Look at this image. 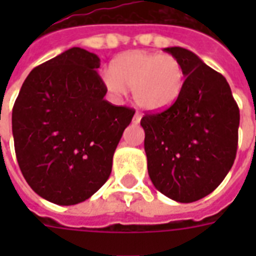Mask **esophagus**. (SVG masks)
<instances>
[{
  "label": "esophagus",
  "instance_id": "esophagus-1",
  "mask_svg": "<svg viewBox=\"0 0 256 256\" xmlns=\"http://www.w3.org/2000/svg\"><path fill=\"white\" fill-rule=\"evenodd\" d=\"M140 118H142V116H140V112H136V114H134V118H132V124H140Z\"/></svg>",
  "mask_w": 256,
  "mask_h": 256
}]
</instances>
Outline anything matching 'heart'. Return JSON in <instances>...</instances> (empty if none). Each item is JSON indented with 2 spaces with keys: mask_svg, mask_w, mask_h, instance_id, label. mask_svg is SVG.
<instances>
[{
  "mask_svg": "<svg viewBox=\"0 0 256 256\" xmlns=\"http://www.w3.org/2000/svg\"><path fill=\"white\" fill-rule=\"evenodd\" d=\"M104 81L108 90L122 94L132 90L136 104L148 112H164L176 102L186 81L178 58L170 54L128 52L112 62Z\"/></svg>",
  "mask_w": 256,
  "mask_h": 256,
  "instance_id": "b5f03b06",
  "label": "heart"
}]
</instances>
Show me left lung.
I'll use <instances>...</instances> for the list:
<instances>
[{"mask_svg":"<svg viewBox=\"0 0 256 256\" xmlns=\"http://www.w3.org/2000/svg\"><path fill=\"white\" fill-rule=\"evenodd\" d=\"M164 52L178 58L186 81L172 106L140 120L148 170L156 190L190 203L212 192L232 168L239 108L226 78L198 56L183 48Z\"/></svg>","mask_w":256,"mask_h":256,"instance_id":"8db88e82","label":"left lung"}]
</instances>
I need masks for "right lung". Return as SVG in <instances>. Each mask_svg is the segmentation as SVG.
I'll return each instance as SVG.
<instances>
[{
  "label": "right lung",
  "instance_id": "add662e5",
  "mask_svg": "<svg viewBox=\"0 0 256 256\" xmlns=\"http://www.w3.org/2000/svg\"><path fill=\"white\" fill-rule=\"evenodd\" d=\"M94 53L72 48L34 68L12 114L18 166L29 186L61 206L88 199L110 176L136 110L104 100Z\"/></svg>",
  "mask_w": 256,
  "mask_h": 256
}]
</instances>
